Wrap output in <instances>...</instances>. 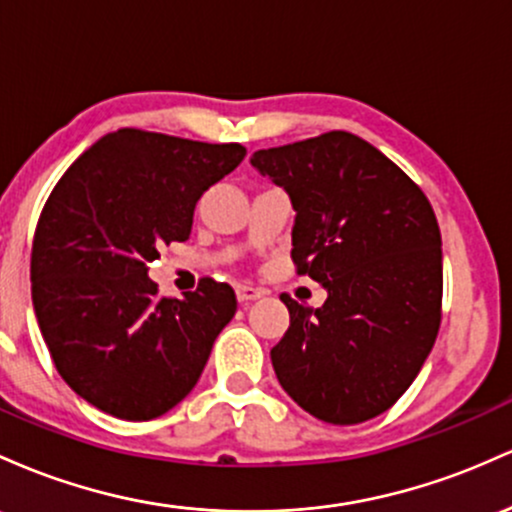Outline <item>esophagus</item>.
I'll use <instances>...</instances> for the list:
<instances>
[{"label":"esophagus","instance_id":"obj_1","mask_svg":"<svg viewBox=\"0 0 512 512\" xmlns=\"http://www.w3.org/2000/svg\"><path fill=\"white\" fill-rule=\"evenodd\" d=\"M263 295H266V292H263L261 287H254V285H237V300H239L241 304L254 302V300H258V297H263Z\"/></svg>","mask_w":512,"mask_h":512}]
</instances>
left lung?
<instances>
[{"mask_svg":"<svg viewBox=\"0 0 512 512\" xmlns=\"http://www.w3.org/2000/svg\"><path fill=\"white\" fill-rule=\"evenodd\" d=\"M251 166L287 193L292 261L326 290L317 309L280 297L290 329L271 350L275 377L319 421H370L411 387L438 336L435 212L392 159L350 132L258 149Z\"/></svg>","mask_w":512,"mask_h":512,"instance_id":"1","label":"left lung"}]
</instances>
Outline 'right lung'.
I'll return each instance as SVG.
<instances>
[{
	"label": "right lung",
	"instance_id": "obj_1",
	"mask_svg": "<svg viewBox=\"0 0 512 512\" xmlns=\"http://www.w3.org/2000/svg\"><path fill=\"white\" fill-rule=\"evenodd\" d=\"M246 149L159 132H108L65 171L33 237L31 295L57 372L103 413L152 421L198 384L237 312L227 283L157 297L149 263L186 241L200 195Z\"/></svg>",
	"mask_w": 512,
	"mask_h": 512
}]
</instances>
